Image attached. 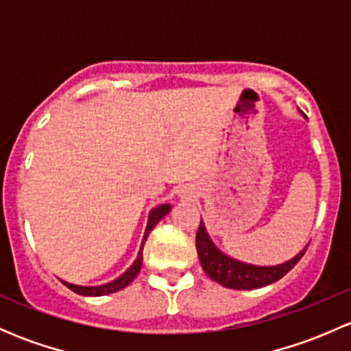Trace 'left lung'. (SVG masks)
<instances>
[{
  "instance_id": "left-lung-1",
  "label": "left lung",
  "mask_w": 351,
  "mask_h": 351,
  "mask_svg": "<svg viewBox=\"0 0 351 351\" xmlns=\"http://www.w3.org/2000/svg\"><path fill=\"white\" fill-rule=\"evenodd\" d=\"M195 246L205 274L214 282L224 285L226 289L236 290L260 289V287L270 285L274 282L280 280L284 275L289 274L299 263L300 258L304 256V253L307 250L306 246L292 260L277 265V267H258V265L243 263V261H238L234 258L224 254L212 243L210 236L205 231V226L202 221L195 236Z\"/></svg>"
}]
</instances>
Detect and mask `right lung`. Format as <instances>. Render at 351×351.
I'll return each mask as SVG.
<instances>
[{"label":"right lung","mask_w":351,"mask_h":351,"mask_svg":"<svg viewBox=\"0 0 351 351\" xmlns=\"http://www.w3.org/2000/svg\"><path fill=\"white\" fill-rule=\"evenodd\" d=\"M171 210V205L169 204H162L159 205V207H156L151 210L149 214V221H147V228H146V232H144V239H143V244H141V251L139 254H137V260L134 261L132 267L129 268V270L125 271V274L120 275L119 278H115L113 282H110V284H105V285H97V287H83V285H74V284H67V282H62L67 289H71L73 292L80 293V295H88V297H100V295H108V293H113V292H119V290H122L123 287H127L130 284V282L134 280V278L139 275L141 271V267H143V247H144V243H146L147 236H149V232L153 231L154 226L158 224L159 221H161L162 217H165L168 212Z\"/></svg>","instance_id":"1"}]
</instances>
